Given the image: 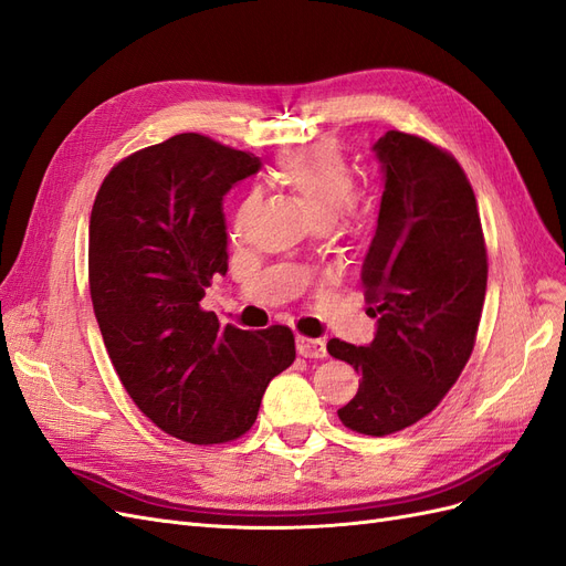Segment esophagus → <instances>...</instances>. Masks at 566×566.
<instances>
[{
  "label": "esophagus",
  "instance_id": "34e87169",
  "mask_svg": "<svg viewBox=\"0 0 566 566\" xmlns=\"http://www.w3.org/2000/svg\"><path fill=\"white\" fill-rule=\"evenodd\" d=\"M297 354H302L304 358H323L328 352H325L323 339H312V337L297 335Z\"/></svg>",
  "mask_w": 566,
  "mask_h": 566
}]
</instances>
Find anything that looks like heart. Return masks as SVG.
I'll return each mask as SVG.
<instances>
[{"mask_svg":"<svg viewBox=\"0 0 566 566\" xmlns=\"http://www.w3.org/2000/svg\"><path fill=\"white\" fill-rule=\"evenodd\" d=\"M276 177L290 191H295L316 221H333L347 208L354 196V172L347 158L335 146L321 144L293 153L279 163ZM254 205V193H248L233 214L238 231Z\"/></svg>","mask_w":566,"mask_h":566,"instance_id":"b5f03b06","label":"heart"}]
</instances>
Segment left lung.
<instances>
[{
  "label": "left lung",
  "instance_id": "8db88e82",
  "mask_svg": "<svg viewBox=\"0 0 566 566\" xmlns=\"http://www.w3.org/2000/svg\"><path fill=\"white\" fill-rule=\"evenodd\" d=\"M382 200L361 266L370 345L331 339L361 375L337 410L358 434L385 437L432 413L465 368L486 295V248L472 186L447 150L413 134L373 144Z\"/></svg>",
  "mask_w": 566,
  "mask_h": 566
}]
</instances>
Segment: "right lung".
I'll return each instance as SVG.
<instances>
[{
    "mask_svg": "<svg viewBox=\"0 0 566 566\" xmlns=\"http://www.w3.org/2000/svg\"><path fill=\"white\" fill-rule=\"evenodd\" d=\"M260 158L177 134L117 163L90 219V293L119 382L163 432L245 434L269 382L295 361L285 325L221 328L200 300L229 264L221 200Z\"/></svg>",
    "mask_w": 566,
    "mask_h": 566,
    "instance_id": "1",
    "label": "right lung"
}]
</instances>
